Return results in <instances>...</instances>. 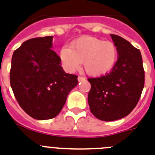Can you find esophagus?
<instances>
[{"label":"esophagus","mask_w":155,"mask_h":155,"mask_svg":"<svg viewBox=\"0 0 155 155\" xmlns=\"http://www.w3.org/2000/svg\"><path fill=\"white\" fill-rule=\"evenodd\" d=\"M85 80V78L84 77H82V76H79V77H78V81L79 82L83 81V80Z\"/></svg>","instance_id":"esophagus-1"}]
</instances>
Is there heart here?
Returning a JSON list of instances; mask_svg holds the SVG:
<instances>
[{"label": "heart", "mask_w": 155, "mask_h": 155, "mask_svg": "<svg viewBox=\"0 0 155 155\" xmlns=\"http://www.w3.org/2000/svg\"><path fill=\"white\" fill-rule=\"evenodd\" d=\"M62 64L69 71L76 70L84 62L88 75L99 76L114 68L118 58V49L111 41L91 36H84L73 41L70 48L63 47L60 51Z\"/></svg>", "instance_id": "1"}]
</instances>
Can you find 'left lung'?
<instances>
[{
	"label": "left lung",
	"instance_id": "obj_1",
	"mask_svg": "<svg viewBox=\"0 0 155 155\" xmlns=\"http://www.w3.org/2000/svg\"><path fill=\"white\" fill-rule=\"evenodd\" d=\"M110 36L118 49V60L112 70L97 78H88L91 112L102 121L122 119L136 107L145 82V71L139 49L123 37Z\"/></svg>",
	"mask_w": 155,
	"mask_h": 155
}]
</instances>
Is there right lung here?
I'll return each mask as SVG.
<instances>
[{"mask_svg":"<svg viewBox=\"0 0 155 155\" xmlns=\"http://www.w3.org/2000/svg\"><path fill=\"white\" fill-rule=\"evenodd\" d=\"M52 38L28 40L12 57L10 84L15 98L25 112L39 120L56 117L78 84L77 75L67 74L51 49Z\"/></svg>","mask_w":155,"mask_h":155,"instance_id":"add662e5","label":"right lung"}]
</instances>
